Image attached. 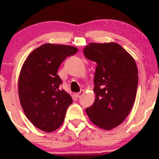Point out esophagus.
Returning <instances> with one entry per match:
<instances>
[{
    "mask_svg": "<svg viewBox=\"0 0 159 159\" xmlns=\"http://www.w3.org/2000/svg\"><path fill=\"white\" fill-rule=\"evenodd\" d=\"M84 90H81L80 92H79V93L75 94V95H76L77 98H80V97L82 96V95H84Z\"/></svg>",
    "mask_w": 159,
    "mask_h": 159,
    "instance_id": "obj_1",
    "label": "esophagus"
}]
</instances>
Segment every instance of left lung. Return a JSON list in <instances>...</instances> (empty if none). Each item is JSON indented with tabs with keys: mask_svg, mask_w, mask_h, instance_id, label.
<instances>
[{
	"mask_svg": "<svg viewBox=\"0 0 159 159\" xmlns=\"http://www.w3.org/2000/svg\"><path fill=\"white\" fill-rule=\"evenodd\" d=\"M84 52L97 64L93 89L95 99L86 113L93 124L110 130L124 121L135 101L139 81L135 60L114 42L90 43Z\"/></svg>",
	"mask_w": 159,
	"mask_h": 159,
	"instance_id": "1",
	"label": "left lung"
}]
</instances>
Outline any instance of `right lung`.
<instances>
[{
    "mask_svg": "<svg viewBox=\"0 0 159 159\" xmlns=\"http://www.w3.org/2000/svg\"><path fill=\"white\" fill-rule=\"evenodd\" d=\"M77 51L73 46L44 43L33 50L22 65L18 79L20 102L29 121L43 131L58 129L72 102L71 95L59 88L62 81L57 71Z\"/></svg>",
    "mask_w": 159,
    "mask_h": 159,
    "instance_id": "obj_1",
    "label": "right lung"
}]
</instances>
